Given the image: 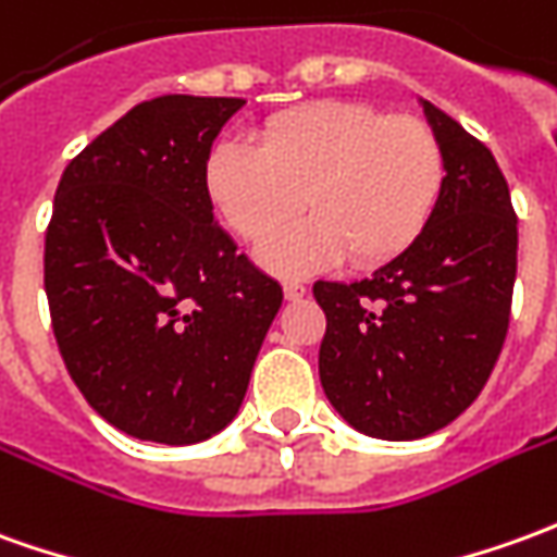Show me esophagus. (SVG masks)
Returning a JSON list of instances; mask_svg holds the SVG:
<instances>
[{"instance_id":"esophagus-1","label":"esophagus","mask_w":557,"mask_h":557,"mask_svg":"<svg viewBox=\"0 0 557 557\" xmlns=\"http://www.w3.org/2000/svg\"><path fill=\"white\" fill-rule=\"evenodd\" d=\"M283 295H286V301H301V298L307 295V286L305 283H295V280H292V283L283 286Z\"/></svg>"}]
</instances>
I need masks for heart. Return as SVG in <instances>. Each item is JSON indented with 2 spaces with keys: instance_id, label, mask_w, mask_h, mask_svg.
Here are the masks:
<instances>
[{
  "instance_id": "obj_1",
  "label": "heart",
  "mask_w": 557,
  "mask_h": 557,
  "mask_svg": "<svg viewBox=\"0 0 557 557\" xmlns=\"http://www.w3.org/2000/svg\"><path fill=\"white\" fill-rule=\"evenodd\" d=\"M446 177L437 135L416 116L361 102H317L268 120L256 141L223 135L205 159V193L225 225L262 240L305 201L310 216L259 247L274 274L388 262L425 232Z\"/></svg>"
}]
</instances>
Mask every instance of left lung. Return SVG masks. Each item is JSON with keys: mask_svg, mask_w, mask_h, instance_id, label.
<instances>
[{"mask_svg": "<svg viewBox=\"0 0 557 557\" xmlns=\"http://www.w3.org/2000/svg\"><path fill=\"white\" fill-rule=\"evenodd\" d=\"M446 162L425 232L356 283L313 286L319 380L349 425L419 441L468 410L507 337L519 228L492 150L419 99Z\"/></svg>", "mask_w": 557, "mask_h": 557, "instance_id": "8db88e82", "label": "left lung"}]
</instances>
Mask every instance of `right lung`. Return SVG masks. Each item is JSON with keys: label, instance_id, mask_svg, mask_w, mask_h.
<instances>
[{"label": "right lung", "instance_id": "add662e5", "mask_svg": "<svg viewBox=\"0 0 557 557\" xmlns=\"http://www.w3.org/2000/svg\"><path fill=\"white\" fill-rule=\"evenodd\" d=\"M244 104H135L57 186L45 292L62 361L89 407L138 441L189 446L223 431L283 305L205 193L208 150Z\"/></svg>", "mask_w": 557, "mask_h": 557}]
</instances>
